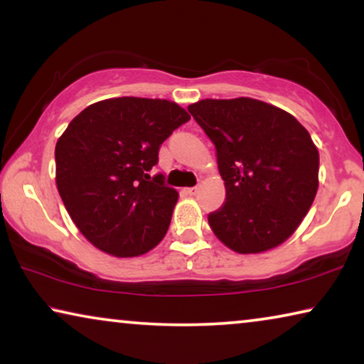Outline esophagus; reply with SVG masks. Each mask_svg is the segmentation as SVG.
<instances>
[{
    "label": "esophagus",
    "instance_id": "1",
    "mask_svg": "<svg viewBox=\"0 0 364 364\" xmlns=\"http://www.w3.org/2000/svg\"><path fill=\"white\" fill-rule=\"evenodd\" d=\"M184 193L189 194V196H194V194L198 193V186H193V188H186L184 189Z\"/></svg>",
    "mask_w": 364,
    "mask_h": 364
}]
</instances>
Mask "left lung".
<instances>
[{
    "instance_id": "1",
    "label": "left lung",
    "mask_w": 364,
    "mask_h": 364,
    "mask_svg": "<svg viewBox=\"0 0 364 364\" xmlns=\"http://www.w3.org/2000/svg\"><path fill=\"white\" fill-rule=\"evenodd\" d=\"M216 146L226 203L208 216L216 237L239 254L285 242L318 189L320 156L305 127L279 107L204 99L188 107Z\"/></svg>"
}]
</instances>
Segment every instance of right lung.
<instances>
[{
	"label": "right lung",
	"instance_id": "obj_1",
	"mask_svg": "<svg viewBox=\"0 0 364 364\" xmlns=\"http://www.w3.org/2000/svg\"><path fill=\"white\" fill-rule=\"evenodd\" d=\"M188 120L175 102L117 97L87 107L60 135L58 191L97 249L136 257L165 237L178 191L150 170L161 143Z\"/></svg>",
	"mask_w": 364,
	"mask_h": 364
}]
</instances>
